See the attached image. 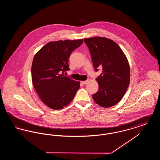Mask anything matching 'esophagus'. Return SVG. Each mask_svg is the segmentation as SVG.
Returning a JSON list of instances; mask_svg holds the SVG:
<instances>
[{"label": "esophagus", "mask_w": 160, "mask_h": 160, "mask_svg": "<svg viewBox=\"0 0 160 160\" xmlns=\"http://www.w3.org/2000/svg\"><path fill=\"white\" fill-rule=\"evenodd\" d=\"M89 81V80H87L86 81H83V82H82V83L83 84H87L88 83Z\"/></svg>", "instance_id": "obj_1"}]
</instances>
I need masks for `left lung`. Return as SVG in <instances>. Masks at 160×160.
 <instances>
[{
    "mask_svg": "<svg viewBox=\"0 0 160 160\" xmlns=\"http://www.w3.org/2000/svg\"><path fill=\"white\" fill-rule=\"evenodd\" d=\"M84 40L95 70L102 68V72L96 79L99 90L92 95L93 99L100 106H113L122 99L129 86L130 69L127 58L119 46L110 39L93 37Z\"/></svg>",
    "mask_w": 160,
    "mask_h": 160,
    "instance_id": "left-lung-1",
    "label": "left lung"
}]
</instances>
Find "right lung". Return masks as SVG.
<instances>
[{
  "label": "right lung",
  "instance_id": "right-lung-1",
  "mask_svg": "<svg viewBox=\"0 0 160 160\" xmlns=\"http://www.w3.org/2000/svg\"><path fill=\"white\" fill-rule=\"evenodd\" d=\"M83 39L50 42L35 55L32 65V80L40 99L46 106L59 110L72 101L80 82L64 76L69 70L71 53Z\"/></svg>",
  "mask_w": 160,
  "mask_h": 160
}]
</instances>
